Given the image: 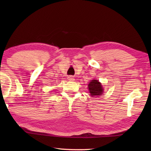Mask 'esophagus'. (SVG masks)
<instances>
[{"instance_id":"obj_1","label":"esophagus","mask_w":151,"mask_h":151,"mask_svg":"<svg viewBox=\"0 0 151 151\" xmlns=\"http://www.w3.org/2000/svg\"><path fill=\"white\" fill-rule=\"evenodd\" d=\"M68 80H69V81H75V79H74V78L73 77V76H69V77H68Z\"/></svg>"}]
</instances>
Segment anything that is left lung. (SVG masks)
Here are the masks:
<instances>
[{
    "label": "left lung",
    "instance_id": "1",
    "mask_svg": "<svg viewBox=\"0 0 151 151\" xmlns=\"http://www.w3.org/2000/svg\"><path fill=\"white\" fill-rule=\"evenodd\" d=\"M89 91L90 93L91 96H100L103 93V88H102L101 83L99 82L97 80H92L88 84Z\"/></svg>",
    "mask_w": 151,
    "mask_h": 151
}]
</instances>
